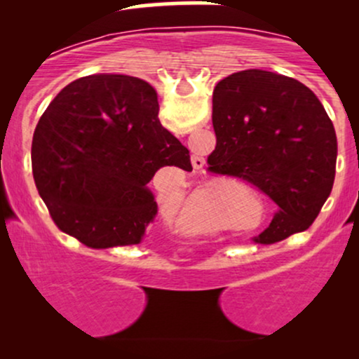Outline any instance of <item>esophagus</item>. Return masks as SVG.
I'll return each mask as SVG.
<instances>
[{"label": "esophagus", "mask_w": 359, "mask_h": 359, "mask_svg": "<svg viewBox=\"0 0 359 359\" xmlns=\"http://www.w3.org/2000/svg\"><path fill=\"white\" fill-rule=\"evenodd\" d=\"M192 167L196 168V170H201V168L204 167V158H203V156H192Z\"/></svg>", "instance_id": "34e87169"}]
</instances>
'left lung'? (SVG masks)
<instances>
[{
  "instance_id": "obj_1",
  "label": "left lung",
  "mask_w": 359,
  "mask_h": 359,
  "mask_svg": "<svg viewBox=\"0 0 359 359\" xmlns=\"http://www.w3.org/2000/svg\"><path fill=\"white\" fill-rule=\"evenodd\" d=\"M212 126L208 170L245 180L278 205L253 241L306 231L332 191L337 158L334 126L316 94L275 72H234L214 88Z\"/></svg>"
}]
</instances>
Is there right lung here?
Here are the masks:
<instances>
[{
	"instance_id": "add662e5",
	"label": "right lung",
	"mask_w": 359,
	"mask_h": 359,
	"mask_svg": "<svg viewBox=\"0 0 359 359\" xmlns=\"http://www.w3.org/2000/svg\"><path fill=\"white\" fill-rule=\"evenodd\" d=\"M32 163L57 228L97 250L138 245L158 209L147 185L155 172L192 168L160 123L155 89L121 74L65 86L35 128Z\"/></svg>"
}]
</instances>
